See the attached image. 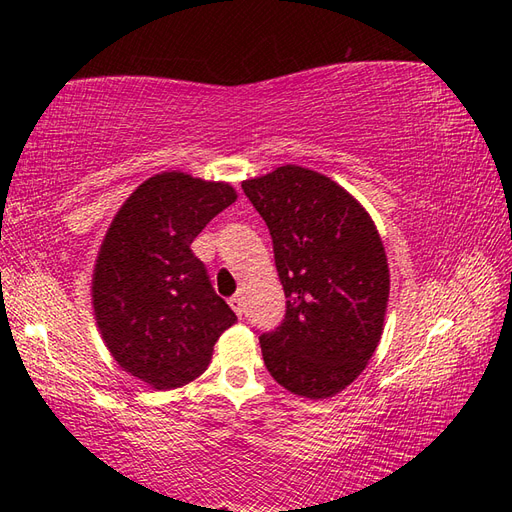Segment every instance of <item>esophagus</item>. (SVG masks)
I'll return each instance as SVG.
<instances>
[{"mask_svg":"<svg viewBox=\"0 0 512 512\" xmlns=\"http://www.w3.org/2000/svg\"><path fill=\"white\" fill-rule=\"evenodd\" d=\"M228 306H231L233 310H235V314H237V317H242V312H244V303H242V297H239V295H233L231 299H228Z\"/></svg>","mask_w":512,"mask_h":512,"instance_id":"34e87169","label":"esophagus"}]
</instances>
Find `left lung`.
Segmentation results:
<instances>
[{"instance_id": "obj_1", "label": "left lung", "mask_w": 512, "mask_h": 512, "mask_svg": "<svg viewBox=\"0 0 512 512\" xmlns=\"http://www.w3.org/2000/svg\"><path fill=\"white\" fill-rule=\"evenodd\" d=\"M242 189L273 237L286 314L259 334L266 369L306 398L339 394L383 334L389 270L372 217L317 171L286 165Z\"/></svg>"}]
</instances>
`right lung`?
<instances>
[{
	"mask_svg": "<svg viewBox=\"0 0 512 512\" xmlns=\"http://www.w3.org/2000/svg\"><path fill=\"white\" fill-rule=\"evenodd\" d=\"M235 198L224 182L165 171L129 195L105 235L92 281L96 323L118 365L154 389L200 376L237 321L191 250Z\"/></svg>",
	"mask_w": 512,
	"mask_h": 512,
	"instance_id": "obj_1",
	"label": "right lung"
}]
</instances>
